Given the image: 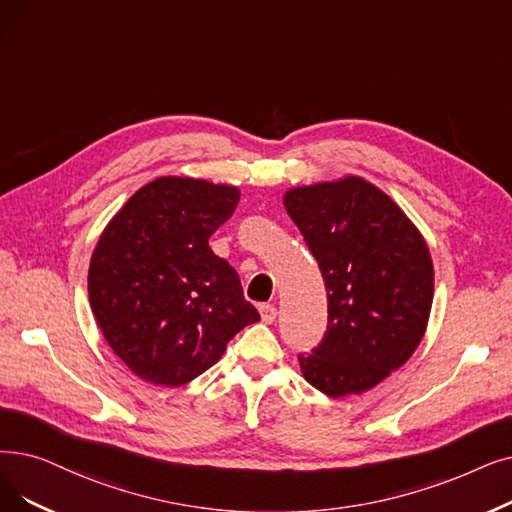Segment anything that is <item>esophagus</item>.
<instances>
[{
	"mask_svg": "<svg viewBox=\"0 0 512 512\" xmlns=\"http://www.w3.org/2000/svg\"><path fill=\"white\" fill-rule=\"evenodd\" d=\"M259 314H261V320L265 324H272L276 320L278 309L274 305H270V303H263V305H259Z\"/></svg>",
	"mask_w": 512,
	"mask_h": 512,
	"instance_id": "1",
	"label": "esophagus"
}]
</instances>
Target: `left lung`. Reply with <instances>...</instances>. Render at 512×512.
<instances>
[{
    "mask_svg": "<svg viewBox=\"0 0 512 512\" xmlns=\"http://www.w3.org/2000/svg\"><path fill=\"white\" fill-rule=\"evenodd\" d=\"M286 213L316 257L328 297L322 341L299 353L305 381L330 397L362 393L408 362L433 303L420 232L360 177L295 188Z\"/></svg>",
    "mask_w": 512,
    "mask_h": 512,
    "instance_id": "1",
    "label": "left lung"
}]
</instances>
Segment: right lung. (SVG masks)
I'll return each mask as SVG.
<instances>
[{"label": "right lung", "mask_w": 512, "mask_h": 512, "mask_svg": "<svg viewBox=\"0 0 512 512\" xmlns=\"http://www.w3.org/2000/svg\"><path fill=\"white\" fill-rule=\"evenodd\" d=\"M238 194L232 186L159 177L102 232L87 276L90 305L110 349L140 379L186 385L259 320L236 270L209 247Z\"/></svg>", "instance_id": "1"}]
</instances>
